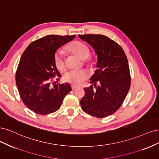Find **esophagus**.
Instances as JSON below:
<instances>
[{
  "instance_id": "1",
  "label": "esophagus",
  "mask_w": 159,
  "mask_h": 159,
  "mask_svg": "<svg viewBox=\"0 0 159 159\" xmlns=\"http://www.w3.org/2000/svg\"><path fill=\"white\" fill-rule=\"evenodd\" d=\"M71 88H72L73 90H75V89H76V88H77V86H75V85H72V86H71Z\"/></svg>"
}]
</instances>
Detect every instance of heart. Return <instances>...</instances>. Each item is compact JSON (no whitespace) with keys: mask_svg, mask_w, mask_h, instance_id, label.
<instances>
[{"mask_svg":"<svg viewBox=\"0 0 159 159\" xmlns=\"http://www.w3.org/2000/svg\"><path fill=\"white\" fill-rule=\"evenodd\" d=\"M67 49L75 55H77L80 59L84 60L86 63H92V61L88 59L90 55V50L86 44L80 42H75L68 46ZM54 61L55 64L59 70L63 71L65 69L64 53L63 51L59 50L55 53ZM89 75L88 72L84 70H70L65 74L64 79L69 83L79 86L83 84L89 78Z\"/></svg>","mask_w":159,"mask_h":159,"instance_id":"heart-1","label":"heart"}]
</instances>
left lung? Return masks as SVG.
Returning <instances> with one entry per match:
<instances>
[{"label": "left lung", "instance_id": "8db88e82", "mask_svg": "<svg viewBox=\"0 0 159 159\" xmlns=\"http://www.w3.org/2000/svg\"><path fill=\"white\" fill-rule=\"evenodd\" d=\"M79 37L93 47L98 57L95 73L90 78L94 88L91 85L84 89L80 106L86 113L103 118L120 108L130 89L127 59L121 46L105 35L85 34Z\"/></svg>", "mask_w": 159, "mask_h": 159}]
</instances>
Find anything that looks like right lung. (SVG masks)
<instances>
[{
  "instance_id": "1",
  "label": "right lung",
  "mask_w": 159,
  "mask_h": 159,
  "mask_svg": "<svg viewBox=\"0 0 159 159\" xmlns=\"http://www.w3.org/2000/svg\"><path fill=\"white\" fill-rule=\"evenodd\" d=\"M75 35H49L30 43L25 49L16 73V86L24 104L40 115L58 110L65 96L72 90L69 83L51 84L61 74L55 64V52L72 41Z\"/></svg>"
}]
</instances>
